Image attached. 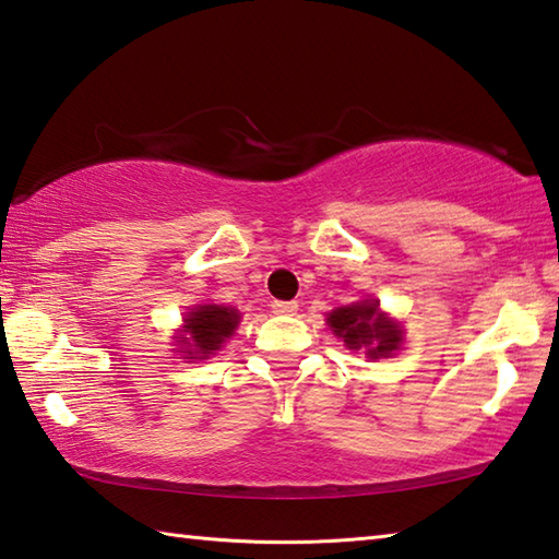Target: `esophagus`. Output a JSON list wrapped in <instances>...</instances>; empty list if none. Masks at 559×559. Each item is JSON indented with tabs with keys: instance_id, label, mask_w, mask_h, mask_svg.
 Wrapping results in <instances>:
<instances>
[{
	"instance_id": "obj_1",
	"label": "esophagus",
	"mask_w": 559,
	"mask_h": 559,
	"mask_svg": "<svg viewBox=\"0 0 559 559\" xmlns=\"http://www.w3.org/2000/svg\"><path fill=\"white\" fill-rule=\"evenodd\" d=\"M297 309H299L297 301H280V299L272 301V311H274V314H295Z\"/></svg>"
}]
</instances>
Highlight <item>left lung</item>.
<instances>
[{"label": "left lung", "mask_w": 559, "mask_h": 559, "mask_svg": "<svg viewBox=\"0 0 559 559\" xmlns=\"http://www.w3.org/2000/svg\"><path fill=\"white\" fill-rule=\"evenodd\" d=\"M329 326L348 348L368 346V356L388 358L400 344V326L378 311L376 301L341 307L329 314Z\"/></svg>", "instance_id": "obj_1"}]
</instances>
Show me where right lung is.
I'll list each match as a JSON object with an SVG mask.
<instances>
[{"label":"right lung","mask_w":559,"mask_h":559,"mask_svg":"<svg viewBox=\"0 0 559 559\" xmlns=\"http://www.w3.org/2000/svg\"><path fill=\"white\" fill-rule=\"evenodd\" d=\"M238 309L230 307H218V305H203L195 307L189 319H186V334L189 338H183V344H189V348L181 350L189 358L195 356H209L213 350H218L225 338L233 336L235 326H238Z\"/></svg>","instance_id":"obj_1"}]
</instances>
